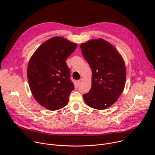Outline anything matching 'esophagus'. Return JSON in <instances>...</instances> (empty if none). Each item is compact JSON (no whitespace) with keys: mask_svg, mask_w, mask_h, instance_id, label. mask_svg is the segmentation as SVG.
<instances>
[{"mask_svg":"<svg viewBox=\"0 0 155 155\" xmlns=\"http://www.w3.org/2000/svg\"><path fill=\"white\" fill-rule=\"evenodd\" d=\"M83 78H81V79H80V80H78V81H77V83L78 84H80L81 82H82V81H83Z\"/></svg>","mask_w":155,"mask_h":155,"instance_id":"esophagus-1","label":"esophagus"}]
</instances>
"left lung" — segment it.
<instances>
[{"instance_id":"obj_1","label":"left lung","mask_w":155,"mask_h":155,"mask_svg":"<svg viewBox=\"0 0 155 155\" xmlns=\"http://www.w3.org/2000/svg\"><path fill=\"white\" fill-rule=\"evenodd\" d=\"M82 54L92 70V86L83 95L90 107L104 110L113 105L125 85L126 72L124 61L108 41L93 39L81 43Z\"/></svg>"}]
</instances>
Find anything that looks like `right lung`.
<instances>
[{
  "label": "right lung",
  "instance_id": "1",
  "mask_svg": "<svg viewBox=\"0 0 155 155\" xmlns=\"http://www.w3.org/2000/svg\"><path fill=\"white\" fill-rule=\"evenodd\" d=\"M77 46L63 37H54L42 43L31 58L28 80L33 96L41 106L56 110L68 104L74 84L66 59Z\"/></svg>",
  "mask_w": 155,
  "mask_h": 155
}]
</instances>
